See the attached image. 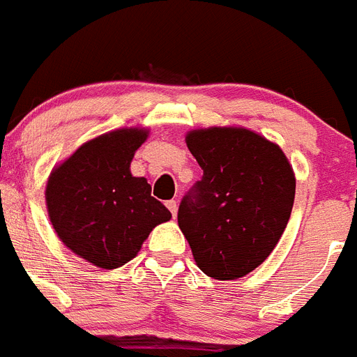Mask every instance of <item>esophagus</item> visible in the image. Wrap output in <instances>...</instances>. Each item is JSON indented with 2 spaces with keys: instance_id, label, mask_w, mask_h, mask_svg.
I'll list each match as a JSON object with an SVG mask.
<instances>
[{
  "instance_id": "esophagus-1",
  "label": "esophagus",
  "mask_w": 357,
  "mask_h": 357,
  "mask_svg": "<svg viewBox=\"0 0 357 357\" xmlns=\"http://www.w3.org/2000/svg\"><path fill=\"white\" fill-rule=\"evenodd\" d=\"M166 206H167V210L172 211V215L173 217H176V210H178V202H176V200H167L166 202Z\"/></svg>"
}]
</instances>
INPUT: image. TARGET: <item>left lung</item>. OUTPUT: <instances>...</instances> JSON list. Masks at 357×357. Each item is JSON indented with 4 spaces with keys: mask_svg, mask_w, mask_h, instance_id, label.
Masks as SVG:
<instances>
[{
    "mask_svg": "<svg viewBox=\"0 0 357 357\" xmlns=\"http://www.w3.org/2000/svg\"><path fill=\"white\" fill-rule=\"evenodd\" d=\"M202 167L178 206L195 263L220 281L244 278L273 252L290 220L296 176L281 147L241 128L185 137Z\"/></svg>",
    "mask_w": 357,
    "mask_h": 357,
    "instance_id": "obj_1",
    "label": "left lung"
}]
</instances>
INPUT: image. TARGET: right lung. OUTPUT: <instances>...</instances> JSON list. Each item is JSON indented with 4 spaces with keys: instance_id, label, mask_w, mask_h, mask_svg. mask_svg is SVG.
I'll list each match as a JSON object with an SVG mask.
<instances>
[{
    "instance_id": "right-lung-1",
    "label": "right lung",
    "mask_w": 357,
    "mask_h": 357,
    "mask_svg": "<svg viewBox=\"0 0 357 357\" xmlns=\"http://www.w3.org/2000/svg\"><path fill=\"white\" fill-rule=\"evenodd\" d=\"M146 129H119L78 147L49 176L47 210L61 243L98 268L131 261L172 213L129 172Z\"/></svg>"
}]
</instances>
